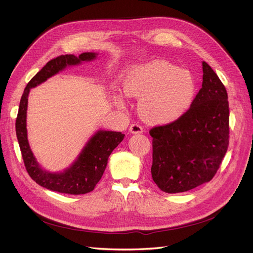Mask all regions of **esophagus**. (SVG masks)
<instances>
[{"mask_svg":"<svg viewBox=\"0 0 253 253\" xmlns=\"http://www.w3.org/2000/svg\"><path fill=\"white\" fill-rule=\"evenodd\" d=\"M129 131H130L131 133H142L143 132V128H142V126H140L139 124H132L130 125V127H129Z\"/></svg>","mask_w":253,"mask_h":253,"instance_id":"1","label":"esophagus"}]
</instances>
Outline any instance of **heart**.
<instances>
[{
  "instance_id": "b5f03b06",
  "label": "heart",
  "mask_w": 253,
  "mask_h": 253,
  "mask_svg": "<svg viewBox=\"0 0 253 253\" xmlns=\"http://www.w3.org/2000/svg\"><path fill=\"white\" fill-rule=\"evenodd\" d=\"M123 90L129 97L140 98L138 108L142 119L154 125H167L188 111L197 85L188 70L170 62L154 60L127 69ZM114 101L118 107L125 105L122 94L116 95Z\"/></svg>"
}]
</instances>
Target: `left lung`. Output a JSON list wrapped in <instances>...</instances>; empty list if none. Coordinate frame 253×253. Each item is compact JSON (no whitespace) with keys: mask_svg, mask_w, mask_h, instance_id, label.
Instances as JSON below:
<instances>
[{"mask_svg":"<svg viewBox=\"0 0 253 253\" xmlns=\"http://www.w3.org/2000/svg\"><path fill=\"white\" fill-rule=\"evenodd\" d=\"M203 82L190 109L169 125L151 129L152 177L168 193L191 190L215 175L228 151V93L215 71L202 62Z\"/></svg>","mask_w":253,"mask_h":253,"instance_id":"left-lung-1","label":"left lung"}]
</instances>
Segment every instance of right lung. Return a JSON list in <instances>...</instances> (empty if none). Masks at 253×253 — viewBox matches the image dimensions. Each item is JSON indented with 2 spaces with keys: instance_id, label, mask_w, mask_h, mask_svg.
Wrapping results in <instances>:
<instances>
[{
  "instance_id": "add662e5",
  "label": "right lung",
  "mask_w": 253,
  "mask_h": 253,
  "mask_svg": "<svg viewBox=\"0 0 253 253\" xmlns=\"http://www.w3.org/2000/svg\"><path fill=\"white\" fill-rule=\"evenodd\" d=\"M97 55L98 53L96 52H83L79 56L73 54L57 56L38 71L24 88L16 120V134L25 169L31 178L43 188L68 194H84L93 191L106 170L109 156L125 137L122 132L99 129L87 140L74 163L59 172L43 169L30 147L27 112L31 88L40 85L65 68L78 66L83 62H92L97 59Z\"/></svg>"
}]
</instances>
